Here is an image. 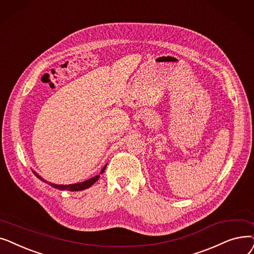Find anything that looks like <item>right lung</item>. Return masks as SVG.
I'll list each match as a JSON object with an SVG mask.
<instances>
[{
    "instance_id": "1",
    "label": "right lung",
    "mask_w": 254,
    "mask_h": 254,
    "mask_svg": "<svg viewBox=\"0 0 254 254\" xmlns=\"http://www.w3.org/2000/svg\"><path fill=\"white\" fill-rule=\"evenodd\" d=\"M106 165H107V164H105V165L103 166V168L101 170L100 174L96 175L95 177H93V178H91V179H89V180H87V181H83V182H80V183L69 184V185H58V184H54V183H51V182H47L46 180H44L41 176H39L35 171H32V172H33V174H34L36 177H37L39 180H41L42 182L47 183L48 185H51L52 187H54V188H56V189H59V190H69V191H80V190H84V189H87V188L91 187V186L96 182V181H98V179L100 178V175H102L103 172L105 171Z\"/></svg>"
}]
</instances>
